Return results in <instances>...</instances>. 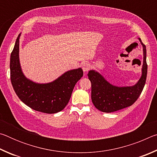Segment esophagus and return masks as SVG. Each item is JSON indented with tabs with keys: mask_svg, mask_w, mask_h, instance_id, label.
Listing matches in <instances>:
<instances>
[{
	"mask_svg": "<svg viewBox=\"0 0 157 157\" xmlns=\"http://www.w3.org/2000/svg\"><path fill=\"white\" fill-rule=\"evenodd\" d=\"M82 70H83L84 72H87L90 68H91V66L89 63L87 62H84L83 64L82 65Z\"/></svg>",
	"mask_w": 157,
	"mask_h": 157,
	"instance_id": "esophagus-1",
	"label": "esophagus"
}]
</instances>
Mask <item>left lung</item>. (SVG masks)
<instances>
[{
    "mask_svg": "<svg viewBox=\"0 0 157 157\" xmlns=\"http://www.w3.org/2000/svg\"><path fill=\"white\" fill-rule=\"evenodd\" d=\"M143 48L142 75L136 84L132 86L118 87L105 80L95 71L88 73L91 82V100L93 104L102 112L111 113L132 105L140 96L144 88L147 78V64L146 62V47L139 38Z\"/></svg>",
    "mask_w": 157,
    "mask_h": 157,
    "instance_id": "1",
    "label": "left lung"
}]
</instances>
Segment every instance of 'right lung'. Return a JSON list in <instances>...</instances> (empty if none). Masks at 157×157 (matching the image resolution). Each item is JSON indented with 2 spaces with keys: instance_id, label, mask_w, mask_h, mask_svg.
I'll use <instances>...</instances> for the list:
<instances>
[{
  "instance_id": "add662e5",
  "label": "right lung",
  "mask_w": 157,
  "mask_h": 157,
  "mask_svg": "<svg viewBox=\"0 0 157 157\" xmlns=\"http://www.w3.org/2000/svg\"><path fill=\"white\" fill-rule=\"evenodd\" d=\"M16 41L10 56V79L17 96L33 109L46 113L63 110L70 100L75 84L83 76L82 68L67 71L54 82L36 84L25 78L21 71L18 52L19 38Z\"/></svg>"
}]
</instances>
